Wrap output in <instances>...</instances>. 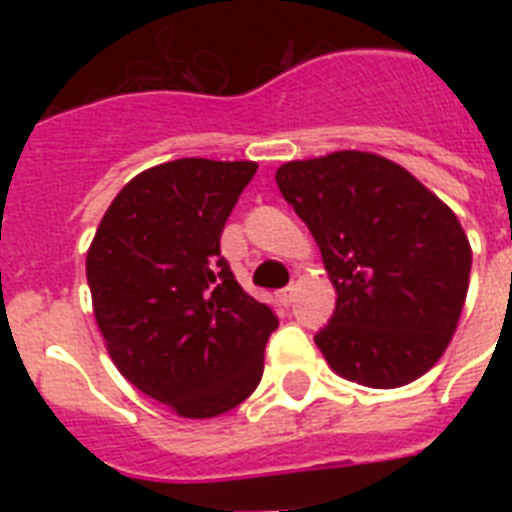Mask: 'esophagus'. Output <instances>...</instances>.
<instances>
[{
  "mask_svg": "<svg viewBox=\"0 0 512 512\" xmlns=\"http://www.w3.org/2000/svg\"><path fill=\"white\" fill-rule=\"evenodd\" d=\"M279 300H281V305H292V303H295V287L281 289Z\"/></svg>",
  "mask_w": 512,
  "mask_h": 512,
  "instance_id": "34e87169",
  "label": "esophagus"
}]
</instances>
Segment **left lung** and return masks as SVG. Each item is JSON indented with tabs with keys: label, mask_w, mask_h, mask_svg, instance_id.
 <instances>
[{
	"label": "left lung",
	"mask_w": 512,
	"mask_h": 512,
	"mask_svg": "<svg viewBox=\"0 0 512 512\" xmlns=\"http://www.w3.org/2000/svg\"><path fill=\"white\" fill-rule=\"evenodd\" d=\"M281 196L321 249L335 313L319 350L345 380L401 388L444 356L470 281V241L401 164L335 151L276 170Z\"/></svg>",
	"instance_id": "obj_1"
}]
</instances>
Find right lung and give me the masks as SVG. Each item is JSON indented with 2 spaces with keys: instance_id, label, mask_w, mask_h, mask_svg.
I'll return each instance as SVG.
<instances>
[{
  "instance_id": "obj_1",
  "label": "right lung",
  "mask_w": 512,
  "mask_h": 512,
  "mask_svg": "<svg viewBox=\"0 0 512 512\" xmlns=\"http://www.w3.org/2000/svg\"><path fill=\"white\" fill-rule=\"evenodd\" d=\"M255 162L175 159L116 193L87 249L92 311L116 369L188 420L239 406L279 327L220 257Z\"/></svg>"
}]
</instances>
